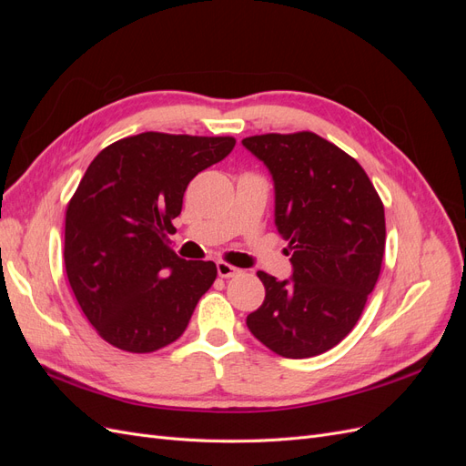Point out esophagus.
Masks as SVG:
<instances>
[{
  "label": "esophagus",
  "instance_id": "34e87169",
  "mask_svg": "<svg viewBox=\"0 0 466 466\" xmlns=\"http://www.w3.org/2000/svg\"><path fill=\"white\" fill-rule=\"evenodd\" d=\"M238 272V268H235V266H231L229 262H223V260H219L218 262V274L221 276V278H233V276H237Z\"/></svg>",
  "mask_w": 466,
  "mask_h": 466
}]
</instances>
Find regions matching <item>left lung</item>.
Listing matches in <instances>:
<instances>
[{"label": "left lung", "mask_w": 466, "mask_h": 466, "mask_svg": "<svg viewBox=\"0 0 466 466\" xmlns=\"http://www.w3.org/2000/svg\"><path fill=\"white\" fill-rule=\"evenodd\" d=\"M243 146L270 168L276 225L293 278L258 272L266 298L247 327L281 358L324 354L356 327L380 274L385 208L363 167L315 132L262 134Z\"/></svg>", "instance_id": "left-lung-1"}]
</instances>
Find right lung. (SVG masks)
Returning a JSON list of instances; mask_svg holds the SVG:
<instances>
[{
  "label": "right lung",
  "instance_id": "right-lung-1",
  "mask_svg": "<svg viewBox=\"0 0 466 466\" xmlns=\"http://www.w3.org/2000/svg\"><path fill=\"white\" fill-rule=\"evenodd\" d=\"M233 147L231 136L144 132L91 161L67 202L64 264L83 315L110 346L151 354L187 330L218 268L180 258L167 233L177 231L188 182Z\"/></svg>",
  "mask_w": 466,
  "mask_h": 466
}]
</instances>
